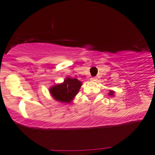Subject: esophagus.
I'll list each match as a JSON object with an SVG mask.
<instances>
[{"instance_id":"esophagus-1","label":"esophagus","mask_w":155,"mask_h":155,"mask_svg":"<svg viewBox=\"0 0 155 155\" xmlns=\"http://www.w3.org/2000/svg\"><path fill=\"white\" fill-rule=\"evenodd\" d=\"M90 80H91V82H94V81L97 80V78H96V77H91V79H90Z\"/></svg>"}]
</instances>
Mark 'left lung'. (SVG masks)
I'll use <instances>...</instances> for the list:
<instances>
[{"instance_id":"left-lung-1","label":"left lung","mask_w":155,"mask_h":155,"mask_svg":"<svg viewBox=\"0 0 155 155\" xmlns=\"http://www.w3.org/2000/svg\"><path fill=\"white\" fill-rule=\"evenodd\" d=\"M114 91H110V93H109V94H110V95H113V94H114Z\"/></svg>"}]
</instances>
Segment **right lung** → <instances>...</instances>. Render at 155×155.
<instances>
[{
    "label": "right lung",
    "instance_id": "add662e5",
    "mask_svg": "<svg viewBox=\"0 0 155 155\" xmlns=\"http://www.w3.org/2000/svg\"><path fill=\"white\" fill-rule=\"evenodd\" d=\"M82 82L77 79L67 78L64 82L51 88L50 92L55 100L64 103H70L77 94Z\"/></svg>",
    "mask_w": 155,
    "mask_h": 155
}]
</instances>
